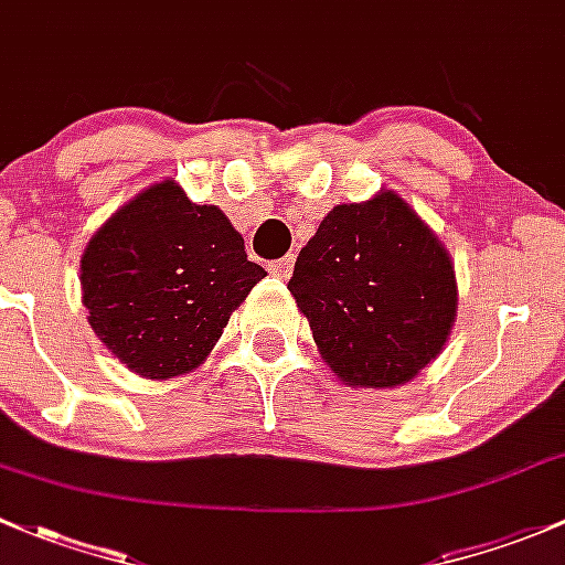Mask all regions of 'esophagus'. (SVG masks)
Here are the masks:
<instances>
[{"mask_svg":"<svg viewBox=\"0 0 565 565\" xmlns=\"http://www.w3.org/2000/svg\"><path fill=\"white\" fill-rule=\"evenodd\" d=\"M294 264H296V258L294 255H285V258H280V260H275V264H271V275L275 277H280V280H288L290 275H294Z\"/></svg>","mask_w":565,"mask_h":565,"instance_id":"34e87169","label":"esophagus"}]
</instances>
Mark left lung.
I'll return each instance as SVG.
<instances>
[{"mask_svg": "<svg viewBox=\"0 0 565 565\" xmlns=\"http://www.w3.org/2000/svg\"><path fill=\"white\" fill-rule=\"evenodd\" d=\"M288 290L321 359L353 388L413 381L440 356L457 318L449 249L394 190L331 209Z\"/></svg>", "mask_w": 565, "mask_h": 565, "instance_id": "obj_1", "label": "left lung"}]
</instances>
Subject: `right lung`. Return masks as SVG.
Segmentation results:
<instances>
[{
  "label": "right lung",
  "mask_w": 565,
  "mask_h": 565,
  "mask_svg": "<svg viewBox=\"0 0 565 565\" xmlns=\"http://www.w3.org/2000/svg\"><path fill=\"white\" fill-rule=\"evenodd\" d=\"M264 277L223 209L198 206L162 179L95 231L81 255V301L110 356L168 381L206 362Z\"/></svg>",
  "instance_id": "add662e5"
}]
</instances>
